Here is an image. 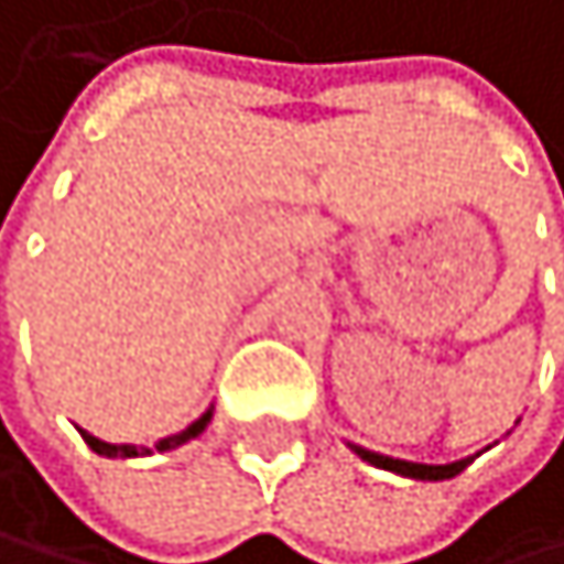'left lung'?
Returning a JSON list of instances; mask_svg holds the SVG:
<instances>
[{
    "label": "left lung",
    "instance_id": "left-lung-1",
    "mask_svg": "<svg viewBox=\"0 0 564 564\" xmlns=\"http://www.w3.org/2000/svg\"><path fill=\"white\" fill-rule=\"evenodd\" d=\"M367 465H375V468H384V471H395V475H405V478H423V481H444V478H454L460 475L468 465H471V457L465 460H451V465H415V460H399V457H388V454H375V451H364V447H354Z\"/></svg>",
    "mask_w": 564,
    "mask_h": 564
}]
</instances>
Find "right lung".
<instances>
[{
	"label": "right lung",
	"instance_id": "add662e5",
	"mask_svg": "<svg viewBox=\"0 0 564 564\" xmlns=\"http://www.w3.org/2000/svg\"><path fill=\"white\" fill-rule=\"evenodd\" d=\"M210 423V409L200 415L197 423H189L183 433H173V436H165V441H159L155 444V451H173V447H180V444H186V441H194V436H200L204 433V426ZM83 433V441L96 451V454H104V457H138V454H152V451H144V447H134V444H104L99 436H93V433H86V430H78Z\"/></svg>",
	"mask_w": 564,
	"mask_h": 564
}]
</instances>
